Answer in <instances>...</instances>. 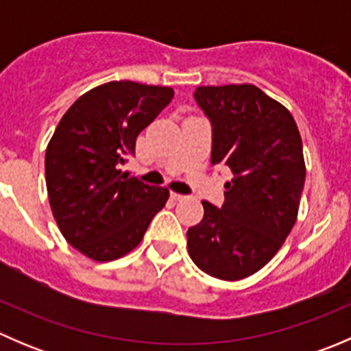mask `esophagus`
<instances>
[{
    "instance_id": "34e87169",
    "label": "esophagus",
    "mask_w": 351,
    "mask_h": 351,
    "mask_svg": "<svg viewBox=\"0 0 351 351\" xmlns=\"http://www.w3.org/2000/svg\"><path fill=\"white\" fill-rule=\"evenodd\" d=\"M171 198L173 200H176V202H180V200H185V195H182V193H176V192H171Z\"/></svg>"
}]
</instances>
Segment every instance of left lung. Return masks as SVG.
<instances>
[{
  "mask_svg": "<svg viewBox=\"0 0 351 351\" xmlns=\"http://www.w3.org/2000/svg\"><path fill=\"white\" fill-rule=\"evenodd\" d=\"M193 98L210 120V162L234 178L222 207L202 202L204 219L186 232L189 254L210 277L241 280L277 254L295 224L302 139L289 110L254 84L198 86Z\"/></svg>",
  "mask_w": 351,
  "mask_h": 351,
  "instance_id": "left-lung-1",
  "label": "left lung"
}]
</instances>
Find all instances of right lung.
I'll return each instance as SVG.
<instances>
[{
  "label": "right lung",
  "instance_id": "add662e5",
  "mask_svg": "<svg viewBox=\"0 0 351 351\" xmlns=\"http://www.w3.org/2000/svg\"><path fill=\"white\" fill-rule=\"evenodd\" d=\"M173 95L168 86L110 81L77 98L56 127L45 151L49 202L66 241L91 260L132 251L168 200V189L120 166Z\"/></svg>",
  "mask_w": 351,
  "mask_h": 351
}]
</instances>
